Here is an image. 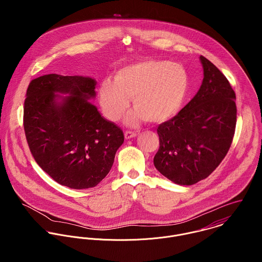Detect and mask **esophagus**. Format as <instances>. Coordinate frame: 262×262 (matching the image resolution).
I'll use <instances>...</instances> for the list:
<instances>
[{
  "mask_svg": "<svg viewBox=\"0 0 262 262\" xmlns=\"http://www.w3.org/2000/svg\"><path fill=\"white\" fill-rule=\"evenodd\" d=\"M124 135H125V138H126V139H131V138L136 137L137 133H136V132H133V131H125Z\"/></svg>",
  "mask_w": 262,
  "mask_h": 262,
  "instance_id": "obj_1",
  "label": "esophagus"
}]
</instances>
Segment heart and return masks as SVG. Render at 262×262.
I'll return each mask as SVG.
<instances>
[{
    "instance_id": "b5f03b06",
    "label": "heart",
    "mask_w": 262,
    "mask_h": 262,
    "mask_svg": "<svg viewBox=\"0 0 262 262\" xmlns=\"http://www.w3.org/2000/svg\"><path fill=\"white\" fill-rule=\"evenodd\" d=\"M188 90L186 70L167 60L144 59L119 69L115 80L106 78L99 89L100 103L105 116L117 121L127 110L132 98L133 107L127 122L136 124L144 119L161 123L172 118L182 108Z\"/></svg>"
}]
</instances>
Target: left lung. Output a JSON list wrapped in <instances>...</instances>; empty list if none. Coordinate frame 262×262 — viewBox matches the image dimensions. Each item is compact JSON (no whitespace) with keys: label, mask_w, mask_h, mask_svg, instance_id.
Masks as SVG:
<instances>
[{"label":"left lung","mask_w":262,"mask_h":262,"mask_svg":"<svg viewBox=\"0 0 262 262\" xmlns=\"http://www.w3.org/2000/svg\"><path fill=\"white\" fill-rule=\"evenodd\" d=\"M204 78L196 95L178 115L157 128L156 169L181 186L208 178L222 162L236 127V96L228 79L200 56Z\"/></svg>","instance_id":"1"}]
</instances>
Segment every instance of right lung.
<instances>
[{
	"instance_id": "right-lung-1",
	"label": "right lung",
	"mask_w": 262,
	"mask_h": 262,
	"mask_svg": "<svg viewBox=\"0 0 262 262\" xmlns=\"http://www.w3.org/2000/svg\"><path fill=\"white\" fill-rule=\"evenodd\" d=\"M96 83L80 75H42L31 80L24 102V131L35 161L56 183L75 189L102 182L124 142L123 131L89 102Z\"/></svg>"
}]
</instances>
